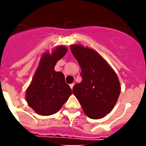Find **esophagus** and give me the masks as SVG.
<instances>
[{"label": "esophagus", "instance_id": "esophagus-1", "mask_svg": "<svg viewBox=\"0 0 146 146\" xmlns=\"http://www.w3.org/2000/svg\"><path fill=\"white\" fill-rule=\"evenodd\" d=\"M74 85H75V84H74V83H73V84H70V88L72 89L73 88V87H74Z\"/></svg>", "mask_w": 146, "mask_h": 146}]
</instances>
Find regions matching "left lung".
I'll return each mask as SVG.
<instances>
[{"instance_id":"8db88e82","label":"left lung","mask_w":146,"mask_h":146,"mask_svg":"<svg viewBox=\"0 0 146 146\" xmlns=\"http://www.w3.org/2000/svg\"><path fill=\"white\" fill-rule=\"evenodd\" d=\"M71 50L82 71V81L74 86L73 94L87 116L100 119L112 111L120 96L118 77L94 50L80 45H71Z\"/></svg>"}]
</instances>
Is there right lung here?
Masks as SVG:
<instances>
[{"mask_svg":"<svg viewBox=\"0 0 146 146\" xmlns=\"http://www.w3.org/2000/svg\"><path fill=\"white\" fill-rule=\"evenodd\" d=\"M66 46H58L52 54L46 53L26 91V101L38 114L50 116L57 112L72 93L64 75L54 71L59 59L66 54Z\"/></svg>","mask_w":146,"mask_h":146,"instance_id":"add662e5","label":"right lung"}]
</instances>
